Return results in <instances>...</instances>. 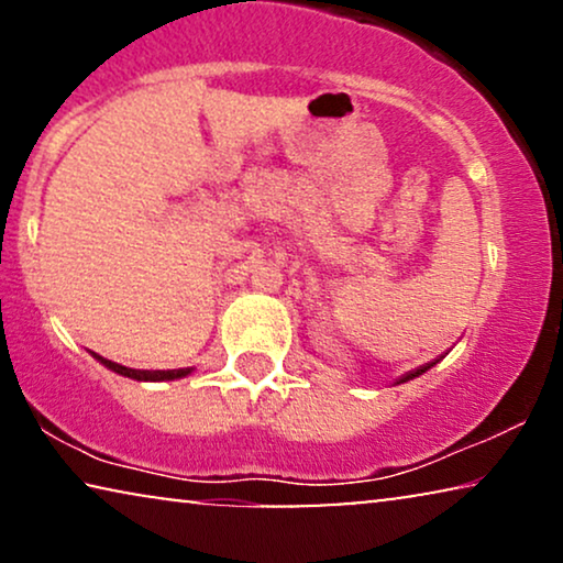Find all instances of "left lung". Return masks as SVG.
<instances>
[{
    "mask_svg": "<svg viewBox=\"0 0 563 563\" xmlns=\"http://www.w3.org/2000/svg\"><path fill=\"white\" fill-rule=\"evenodd\" d=\"M435 361H430V364H426V366H420V368H415V372H410V374H405V376H399L397 379V384H405V382H410V379H415V376H420V374H426L430 366H433Z\"/></svg>",
    "mask_w": 563,
    "mask_h": 563,
    "instance_id": "8db88e82",
    "label": "left lung"
}]
</instances>
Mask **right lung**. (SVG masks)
Here are the masks:
<instances>
[{
	"label": "right lung",
	"mask_w": 563,
	"mask_h": 563,
	"mask_svg": "<svg viewBox=\"0 0 563 563\" xmlns=\"http://www.w3.org/2000/svg\"><path fill=\"white\" fill-rule=\"evenodd\" d=\"M99 364H104L110 372L120 374V376H130V379L135 382H172V379H181V376L191 374V368H168V372H141V368H128V366H120L114 364L110 358H102L99 353H91Z\"/></svg>",
	"instance_id": "add662e5"
}]
</instances>
